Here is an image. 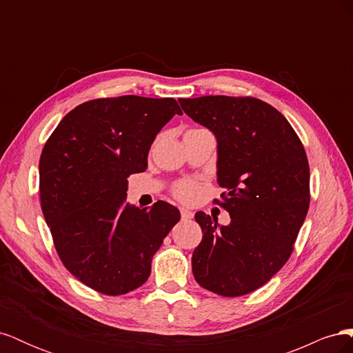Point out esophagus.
<instances>
[{
	"label": "esophagus",
	"mask_w": 353,
	"mask_h": 353,
	"mask_svg": "<svg viewBox=\"0 0 353 353\" xmlns=\"http://www.w3.org/2000/svg\"><path fill=\"white\" fill-rule=\"evenodd\" d=\"M179 212H181V218H183L184 221H188V219H191V218L194 216V213L191 212V210H188V209H181Z\"/></svg>",
	"instance_id": "esophagus-1"
}]
</instances>
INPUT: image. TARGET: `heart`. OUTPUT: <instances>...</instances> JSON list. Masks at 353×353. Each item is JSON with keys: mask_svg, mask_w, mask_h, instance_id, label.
I'll return each mask as SVG.
<instances>
[{"mask_svg": "<svg viewBox=\"0 0 353 353\" xmlns=\"http://www.w3.org/2000/svg\"><path fill=\"white\" fill-rule=\"evenodd\" d=\"M196 130H201V128H191L188 131H196ZM172 196L183 201V203H194L199 196H200V184L194 179H184L179 181L174 187H172Z\"/></svg>", "mask_w": 353, "mask_h": 353, "instance_id": "b5f03b06", "label": "heart"}]
</instances>
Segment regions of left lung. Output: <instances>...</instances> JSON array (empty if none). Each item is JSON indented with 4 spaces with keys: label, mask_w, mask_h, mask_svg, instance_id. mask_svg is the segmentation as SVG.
Instances as JSON below:
<instances>
[{
    "label": "left lung",
    "mask_w": 353,
    "mask_h": 353,
    "mask_svg": "<svg viewBox=\"0 0 353 353\" xmlns=\"http://www.w3.org/2000/svg\"><path fill=\"white\" fill-rule=\"evenodd\" d=\"M194 122L218 140L216 205L228 227L196 213L203 231L191 263L209 292L237 297L258 290L290 258L311 201L309 163L301 138L285 117L254 97L206 95L179 99Z\"/></svg>",
    "instance_id": "left-lung-1"
}]
</instances>
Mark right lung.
<instances>
[{"label":"right lung","mask_w":353,"mask_h":353,"mask_svg":"<svg viewBox=\"0 0 353 353\" xmlns=\"http://www.w3.org/2000/svg\"><path fill=\"white\" fill-rule=\"evenodd\" d=\"M183 114L174 99H95L70 110L42 148L39 199L66 270L92 290L119 296L143 285L163 239L181 219L159 200L126 203L128 178L144 172L157 132Z\"/></svg>","instance_id":"add662e5"}]
</instances>
